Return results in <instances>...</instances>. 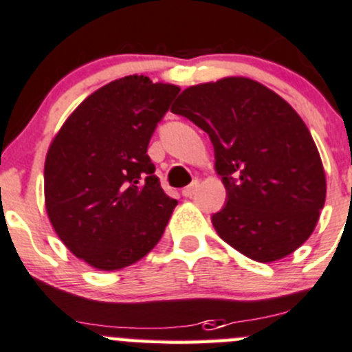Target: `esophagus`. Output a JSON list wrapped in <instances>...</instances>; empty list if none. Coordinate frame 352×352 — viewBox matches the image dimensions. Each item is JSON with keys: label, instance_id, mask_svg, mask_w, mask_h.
I'll return each instance as SVG.
<instances>
[{"label": "esophagus", "instance_id": "esophagus-1", "mask_svg": "<svg viewBox=\"0 0 352 352\" xmlns=\"http://www.w3.org/2000/svg\"><path fill=\"white\" fill-rule=\"evenodd\" d=\"M197 187H199V182H197V180H194V182L190 184V186H187L186 189H182V196L184 197H192L194 194H196Z\"/></svg>", "mask_w": 352, "mask_h": 352}]
</instances>
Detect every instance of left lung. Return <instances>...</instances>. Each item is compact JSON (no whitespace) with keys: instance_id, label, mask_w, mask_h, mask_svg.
Masks as SVG:
<instances>
[{"instance_id":"8db88e82","label":"left lung","mask_w":352,"mask_h":352,"mask_svg":"<svg viewBox=\"0 0 352 352\" xmlns=\"http://www.w3.org/2000/svg\"><path fill=\"white\" fill-rule=\"evenodd\" d=\"M172 113L210 135L227 189V204L211 221L228 245L272 263L308 241L325 204V170L284 98L251 78L225 77L187 87Z\"/></svg>"}]
</instances>
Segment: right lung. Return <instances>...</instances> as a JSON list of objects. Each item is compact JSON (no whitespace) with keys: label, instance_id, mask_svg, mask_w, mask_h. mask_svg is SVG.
Returning <instances> with one entry per match:
<instances>
[{"label":"right lung","instance_id":"right-lung-1","mask_svg":"<svg viewBox=\"0 0 352 352\" xmlns=\"http://www.w3.org/2000/svg\"><path fill=\"white\" fill-rule=\"evenodd\" d=\"M179 91L144 75L117 78L75 108L47 149V217L93 268L134 265L165 232L177 199L163 192L148 144Z\"/></svg>","mask_w":352,"mask_h":352}]
</instances>
